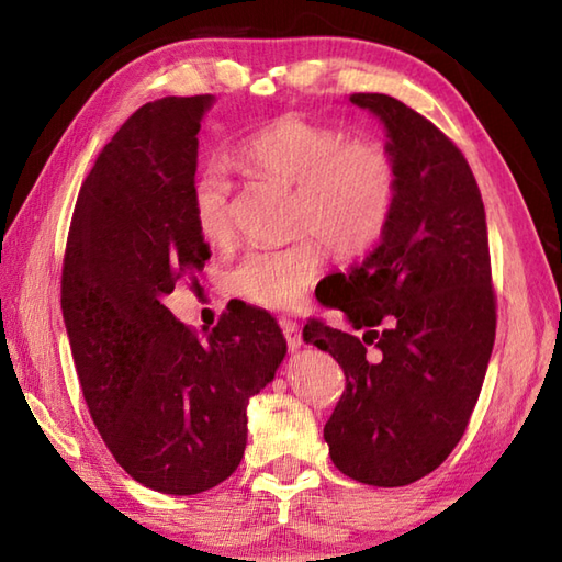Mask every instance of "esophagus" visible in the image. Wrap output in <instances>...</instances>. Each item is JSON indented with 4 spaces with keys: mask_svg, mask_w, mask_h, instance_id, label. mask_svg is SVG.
Returning a JSON list of instances; mask_svg holds the SVG:
<instances>
[{
    "mask_svg": "<svg viewBox=\"0 0 562 562\" xmlns=\"http://www.w3.org/2000/svg\"><path fill=\"white\" fill-rule=\"evenodd\" d=\"M280 328L284 333V340H288L290 350H296L302 345V330L300 326H296V321H290V318H282L280 321Z\"/></svg>",
    "mask_w": 562,
    "mask_h": 562,
    "instance_id": "1",
    "label": "esophagus"
}]
</instances>
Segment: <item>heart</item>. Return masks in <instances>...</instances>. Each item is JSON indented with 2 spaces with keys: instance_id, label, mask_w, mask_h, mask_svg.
<instances>
[{
  "instance_id": "b5f03b06",
  "label": "heart",
  "mask_w": 562,
  "mask_h": 562,
  "mask_svg": "<svg viewBox=\"0 0 562 562\" xmlns=\"http://www.w3.org/2000/svg\"><path fill=\"white\" fill-rule=\"evenodd\" d=\"M232 161L250 178L294 188L292 224L304 234L280 248H248L226 270L232 294L272 312L302 304L324 268V244L342 258L364 254L386 234L398 205V166L381 142L348 139L302 117L284 115L248 135ZM232 178L220 164L190 183L193 224L212 246L232 238Z\"/></svg>"
}]
</instances>
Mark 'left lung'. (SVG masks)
<instances>
[{
	"instance_id": "8db88e82",
	"label": "left lung",
	"mask_w": 562,
	"mask_h": 562,
	"mask_svg": "<svg viewBox=\"0 0 562 562\" xmlns=\"http://www.w3.org/2000/svg\"><path fill=\"white\" fill-rule=\"evenodd\" d=\"M379 115L398 166V205L381 244L321 304L364 336L308 321L345 391L324 437L338 471L376 487L420 481L459 445L491 362L497 304L487 224L461 149L398 99L352 93ZM373 350H368V345Z\"/></svg>"
}]
</instances>
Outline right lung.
<instances>
[{
	"label": "right lung",
	"instance_id": "1",
	"mask_svg": "<svg viewBox=\"0 0 562 562\" xmlns=\"http://www.w3.org/2000/svg\"><path fill=\"white\" fill-rule=\"evenodd\" d=\"M212 97H166L127 117L81 183L63 262V316L83 401L142 485L198 495L246 449L248 398L288 340L254 306L198 333L166 308L210 258L190 214L198 133Z\"/></svg>",
	"mask_w": 562,
	"mask_h": 562
}]
</instances>
